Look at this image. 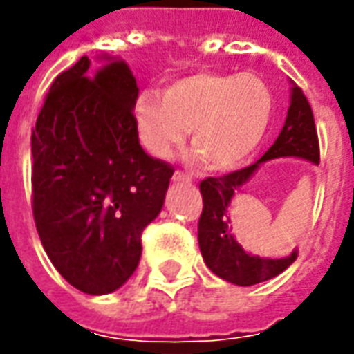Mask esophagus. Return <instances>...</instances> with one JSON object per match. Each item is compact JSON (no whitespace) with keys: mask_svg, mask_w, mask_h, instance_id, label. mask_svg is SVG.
<instances>
[{"mask_svg":"<svg viewBox=\"0 0 354 354\" xmlns=\"http://www.w3.org/2000/svg\"><path fill=\"white\" fill-rule=\"evenodd\" d=\"M172 180H174V182H192V178L187 176L185 172H182V170H176V172H174V176H172Z\"/></svg>","mask_w":354,"mask_h":354,"instance_id":"1","label":"esophagus"}]
</instances>
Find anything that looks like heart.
Masks as SVG:
<instances>
[{"mask_svg": "<svg viewBox=\"0 0 354 354\" xmlns=\"http://www.w3.org/2000/svg\"><path fill=\"white\" fill-rule=\"evenodd\" d=\"M273 113L271 88L252 73H193L172 81L161 96L147 91L132 104L147 153L167 159L192 131L193 147L216 170L243 165L266 138Z\"/></svg>", "mask_w": 354, "mask_h": 354, "instance_id": "1", "label": "heart"}]
</instances>
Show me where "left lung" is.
<instances>
[{
    "instance_id": "left-lung-1",
    "label": "left lung",
    "mask_w": 354,
    "mask_h": 354,
    "mask_svg": "<svg viewBox=\"0 0 354 354\" xmlns=\"http://www.w3.org/2000/svg\"><path fill=\"white\" fill-rule=\"evenodd\" d=\"M277 157H301L315 165H319L320 161L319 136L313 119V109L297 85L292 87L286 123L266 155L245 169L233 170L218 178H205L199 184L203 195V212L197 233L203 260L212 273L239 286H252L258 282L269 281L281 274L297 258L296 250L288 258L281 260L250 256L231 235L227 210L233 195L241 185H245L252 178L261 162Z\"/></svg>"
}]
</instances>
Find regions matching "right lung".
I'll return each instance as SVG.
<instances>
[{
  "mask_svg": "<svg viewBox=\"0 0 354 354\" xmlns=\"http://www.w3.org/2000/svg\"><path fill=\"white\" fill-rule=\"evenodd\" d=\"M87 57L53 81L32 131V210L57 271L85 294H109L142 256L174 174L138 142L136 80L123 60L96 73Z\"/></svg>",
  "mask_w": 354,
  "mask_h": 354,
  "instance_id": "right-lung-1",
  "label": "right lung"
}]
</instances>
